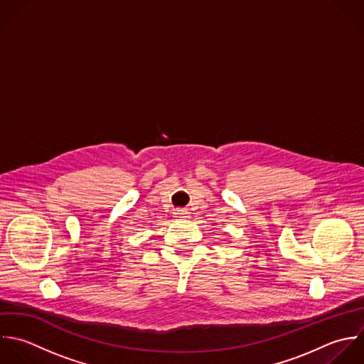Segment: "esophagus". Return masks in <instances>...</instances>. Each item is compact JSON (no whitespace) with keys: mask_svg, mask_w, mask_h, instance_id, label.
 <instances>
[{"mask_svg":"<svg viewBox=\"0 0 364 364\" xmlns=\"http://www.w3.org/2000/svg\"><path fill=\"white\" fill-rule=\"evenodd\" d=\"M174 217H176V218H187V217H188V213H187V210L178 208V210H176Z\"/></svg>","mask_w":364,"mask_h":364,"instance_id":"esophagus-1","label":"esophagus"}]
</instances>
